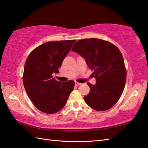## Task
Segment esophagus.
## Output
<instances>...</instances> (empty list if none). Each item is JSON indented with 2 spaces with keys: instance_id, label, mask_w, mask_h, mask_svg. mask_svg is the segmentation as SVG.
<instances>
[{
  "instance_id": "1",
  "label": "esophagus",
  "mask_w": 148,
  "mask_h": 148,
  "mask_svg": "<svg viewBox=\"0 0 148 148\" xmlns=\"http://www.w3.org/2000/svg\"><path fill=\"white\" fill-rule=\"evenodd\" d=\"M81 84H82V83H78V82H75V85H76V86H79V85H80Z\"/></svg>"
}]
</instances>
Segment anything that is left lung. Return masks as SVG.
<instances>
[{"instance_id": "left-lung-1", "label": "left lung", "mask_w": 148, "mask_h": 148, "mask_svg": "<svg viewBox=\"0 0 148 148\" xmlns=\"http://www.w3.org/2000/svg\"><path fill=\"white\" fill-rule=\"evenodd\" d=\"M72 51L85 59L96 78L95 85L87 83L90 92L84 97L86 103L99 111L111 109L122 96L126 82V69L120 50L109 41L90 38L77 41Z\"/></svg>"}]
</instances>
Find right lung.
Here are the masks:
<instances>
[{"label": "right lung", "instance_id": "obj_1", "mask_svg": "<svg viewBox=\"0 0 148 148\" xmlns=\"http://www.w3.org/2000/svg\"><path fill=\"white\" fill-rule=\"evenodd\" d=\"M76 40L50 41L29 53L23 73V84L30 100L39 111L53 114L65 106L74 82H61L53 77Z\"/></svg>", "mask_w": 148, "mask_h": 148}]
</instances>
